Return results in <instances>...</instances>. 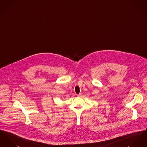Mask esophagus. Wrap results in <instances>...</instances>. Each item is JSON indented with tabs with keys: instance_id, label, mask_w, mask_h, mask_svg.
Here are the masks:
<instances>
[{
	"instance_id": "1",
	"label": "esophagus",
	"mask_w": 147,
	"mask_h": 147,
	"mask_svg": "<svg viewBox=\"0 0 147 147\" xmlns=\"http://www.w3.org/2000/svg\"><path fill=\"white\" fill-rule=\"evenodd\" d=\"M82 96V93H80V94L77 95V96Z\"/></svg>"
}]
</instances>
